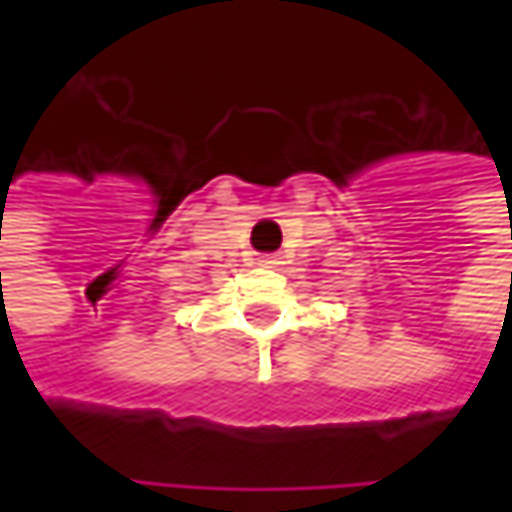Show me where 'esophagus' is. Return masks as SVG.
<instances>
[{
  "instance_id": "1",
  "label": "esophagus",
  "mask_w": 512,
  "mask_h": 512,
  "mask_svg": "<svg viewBox=\"0 0 512 512\" xmlns=\"http://www.w3.org/2000/svg\"><path fill=\"white\" fill-rule=\"evenodd\" d=\"M256 265H259V267H276V265H282V262H279L276 256H259V259H256Z\"/></svg>"
}]
</instances>
